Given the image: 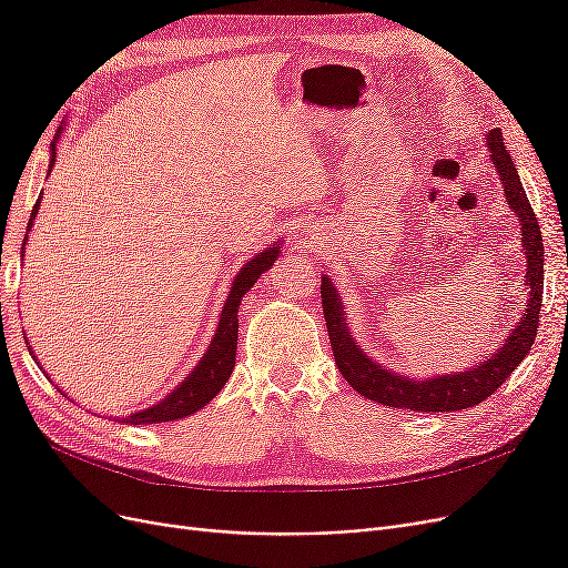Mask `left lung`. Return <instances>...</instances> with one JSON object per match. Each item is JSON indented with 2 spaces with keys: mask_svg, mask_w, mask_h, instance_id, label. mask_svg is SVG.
I'll return each instance as SVG.
<instances>
[{
  "mask_svg": "<svg viewBox=\"0 0 568 568\" xmlns=\"http://www.w3.org/2000/svg\"><path fill=\"white\" fill-rule=\"evenodd\" d=\"M484 140L490 151L493 168L500 175L507 205L519 217L521 246L526 257V311L521 313L519 322L514 324V329H509L507 338L500 343V348L486 355L484 363H476L464 372L434 374L426 376V379H415V376H405L382 367L357 346L348 326L346 305H343L329 274H322L324 322L326 332H329L336 367L343 374V379L369 400L409 412H455L474 407L490 398L503 386V382L521 365V359L532 346L542 303V234L538 217L532 213L528 196L524 192L517 165H514L511 153L503 142V132L490 130Z\"/></svg>",
  "mask_w": 568,
  "mask_h": 568,
  "instance_id": "1",
  "label": "left lung"
}]
</instances>
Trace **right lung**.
<instances>
[{
    "mask_svg": "<svg viewBox=\"0 0 568 568\" xmlns=\"http://www.w3.org/2000/svg\"><path fill=\"white\" fill-rule=\"evenodd\" d=\"M57 142L59 136H54V142H51V156H49V170L47 175L51 173V168H54L57 161ZM40 201L38 199L36 209L30 213L28 220V232L32 230V220H36L38 211H40ZM26 242L28 236L23 239V251L26 253ZM282 251V239L277 242L270 244V248L261 251L257 255H253L251 261L236 272V277L232 280V286L227 291V298L222 303V311H220V320L215 326V334L209 343V348H205L203 357L196 363V367L189 372L184 379L170 390L163 400H159L156 405H151L146 409H136L132 415L123 417L120 422L125 424H161V422H175L182 417L194 415L201 407L209 405L215 395L222 390V386L227 384L230 374L234 369V359H236V334H239V305H242L244 296L253 288V284L257 282L263 272H267L272 267V263L277 261V255ZM32 359L38 363L36 353L28 346ZM40 367V363H38ZM61 395H65L61 388H57Z\"/></svg>",
    "mask_w": 568,
    "mask_h": 568,
    "instance_id": "1",
    "label": "right lung"
}]
</instances>
